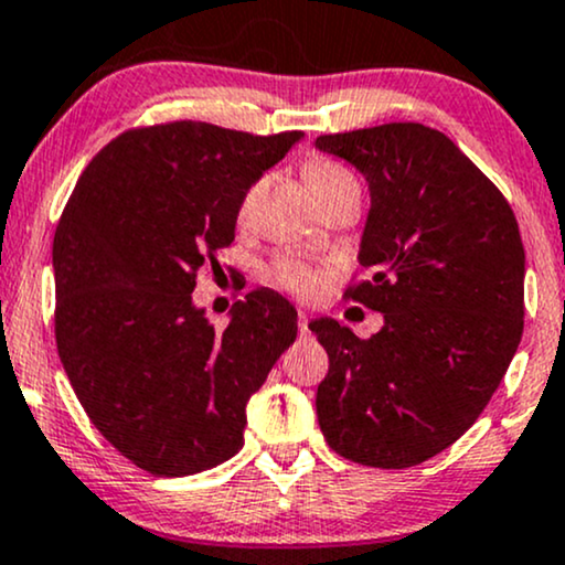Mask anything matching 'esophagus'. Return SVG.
Instances as JSON below:
<instances>
[{
    "mask_svg": "<svg viewBox=\"0 0 565 565\" xmlns=\"http://www.w3.org/2000/svg\"><path fill=\"white\" fill-rule=\"evenodd\" d=\"M308 323H310V313H308V310H300V316H297V327H300V334L310 332Z\"/></svg>",
    "mask_w": 565,
    "mask_h": 565,
    "instance_id": "1",
    "label": "esophagus"
}]
</instances>
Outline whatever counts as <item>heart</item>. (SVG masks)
Listing matches in <instances>:
<instances>
[{"mask_svg":"<svg viewBox=\"0 0 565 565\" xmlns=\"http://www.w3.org/2000/svg\"><path fill=\"white\" fill-rule=\"evenodd\" d=\"M353 178L348 170H342L340 164H334V161H323V159H316V161H308L305 164V183L310 185V191L316 193V196H321L323 191H329V188L342 183V180ZM260 183H255L249 188V191L244 193L242 199V206H238V220H246L252 215V210H255L257 204V196H260ZM274 278L278 287L295 291V295H316V291L321 289L323 284V274L319 268H313V265L308 263H300V260H281L276 265L274 270Z\"/></svg>","mask_w":565,"mask_h":565,"instance_id":"obj_1","label":"heart"}]
</instances>
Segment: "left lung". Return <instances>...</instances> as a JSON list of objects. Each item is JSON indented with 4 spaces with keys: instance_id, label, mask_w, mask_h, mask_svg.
<instances>
[{
    "instance_id": "obj_1",
    "label": "left lung",
    "mask_w": 565,
    "mask_h": 565,
    "mask_svg": "<svg viewBox=\"0 0 565 565\" xmlns=\"http://www.w3.org/2000/svg\"><path fill=\"white\" fill-rule=\"evenodd\" d=\"M316 148L366 178L359 263L369 278L348 297L385 316L369 340L310 321L329 355L321 433L350 462L412 468L476 423L515 355L521 231L499 188L438 129L393 121L321 135Z\"/></svg>"
}]
</instances>
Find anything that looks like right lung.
<instances>
[{"instance_id":"obj_1","label":"right lung","mask_w":565,"mask_h":565,"mask_svg":"<svg viewBox=\"0 0 565 565\" xmlns=\"http://www.w3.org/2000/svg\"><path fill=\"white\" fill-rule=\"evenodd\" d=\"M300 138L206 121L127 129L63 210L57 355L93 425L153 476H193L242 449L246 401L295 342L297 310L276 291H249L223 332L191 291L236 236L244 193Z\"/></svg>"}]
</instances>
